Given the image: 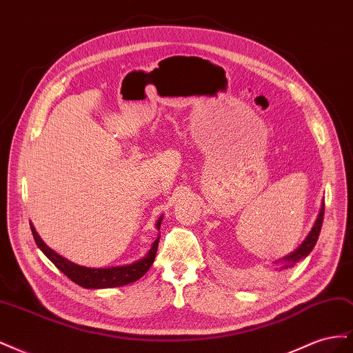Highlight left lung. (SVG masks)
<instances>
[{"label": "left lung", "instance_id": "obj_1", "mask_svg": "<svg viewBox=\"0 0 353 353\" xmlns=\"http://www.w3.org/2000/svg\"><path fill=\"white\" fill-rule=\"evenodd\" d=\"M323 221H324V203H323V206H321V210H319V215H318V218H316V221H315V223H314V227H312V230H311V232L307 234L306 236V239L303 240V243L299 245V248L294 250V252H292L290 254H287V256H284V258L281 259V262L279 263V271H283V270H288V268H293V266L299 262V261H302V259H305L306 256L312 252V249L315 248V244H316V240H318V237H319V232H321V227H323Z\"/></svg>", "mask_w": 353, "mask_h": 353}]
</instances>
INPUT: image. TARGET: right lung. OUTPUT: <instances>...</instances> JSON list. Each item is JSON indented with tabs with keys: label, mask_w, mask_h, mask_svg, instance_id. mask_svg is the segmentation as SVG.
<instances>
[{
	"label": "right lung",
	"mask_w": 353,
	"mask_h": 353,
	"mask_svg": "<svg viewBox=\"0 0 353 353\" xmlns=\"http://www.w3.org/2000/svg\"><path fill=\"white\" fill-rule=\"evenodd\" d=\"M160 223H162V216L157 219V223H156L157 230H160ZM30 230H32V234H34L35 243L42 250V253H44L47 258L68 276V279H70L73 283H77L83 288L121 287V285H126L140 280L141 276L150 270V266L154 262L159 239H160L157 237L154 240V243L152 244V249L148 250V253L140 261H135L130 265H123V266H112V268H87V266H81L65 259L63 256L57 254L54 250L50 249L48 245L41 240V237L38 236V232L35 231L32 223H30Z\"/></svg>",
	"instance_id": "obj_1"
}]
</instances>
